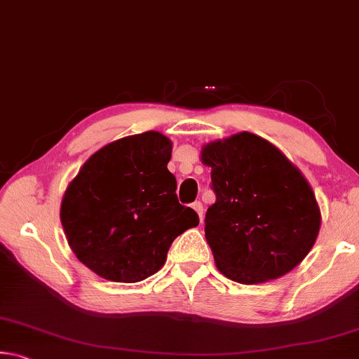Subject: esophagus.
Returning <instances> with one entry per match:
<instances>
[{"label":"esophagus","instance_id":"34e87169","mask_svg":"<svg viewBox=\"0 0 359 359\" xmlns=\"http://www.w3.org/2000/svg\"><path fill=\"white\" fill-rule=\"evenodd\" d=\"M191 208L196 210V214L199 215V220L203 222V203L201 201H194L193 204H191Z\"/></svg>","mask_w":359,"mask_h":359}]
</instances>
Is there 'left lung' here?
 Masks as SVG:
<instances>
[{
  "mask_svg": "<svg viewBox=\"0 0 359 359\" xmlns=\"http://www.w3.org/2000/svg\"><path fill=\"white\" fill-rule=\"evenodd\" d=\"M201 156L217 198L205 239L222 274L253 285L299 264L320 231L317 199L299 169L252 133L210 142Z\"/></svg>",
  "mask_w": 359,
  "mask_h": 359,
  "instance_id": "left-lung-1",
  "label": "left lung"
}]
</instances>
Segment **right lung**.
Listing matches in <instances>:
<instances>
[{"instance_id":"right-lung-1","label":"right lung","mask_w":359,"mask_h":359,"mask_svg":"<svg viewBox=\"0 0 359 359\" xmlns=\"http://www.w3.org/2000/svg\"><path fill=\"white\" fill-rule=\"evenodd\" d=\"M171 150L156 131L118 139L90 156L66 190L60 218L68 244L106 280L154 276L172 241L199 223L175 194Z\"/></svg>"}]
</instances>
